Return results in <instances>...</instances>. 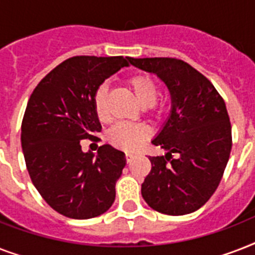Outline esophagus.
Returning a JSON list of instances; mask_svg holds the SVG:
<instances>
[{"instance_id":"1","label":"esophagus","mask_w":255,"mask_h":255,"mask_svg":"<svg viewBox=\"0 0 255 255\" xmlns=\"http://www.w3.org/2000/svg\"><path fill=\"white\" fill-rule=\"evenodd\" d=\"M132 159H133V155L129 153V152H127V153H126V160H127V163H131Z\"/></svg>"}]
</instances>
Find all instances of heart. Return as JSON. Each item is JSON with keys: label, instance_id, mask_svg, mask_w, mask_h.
Listing matches in <instances>:
<instances>
[{"label": "heart", "instance_id": "heart-1", "mask_svg": "<svg viewBox=\"0 0 255 255\" xmlns=\"http://www.w3.org/2000/svg\"><path fill=\"white\" fill-rule=\"evenodd\" d=\"M127 86L136 100L151 112L156 111V102L160 98L159 83L145 73H137L127 79ZM94 111L100 123H108L111 112L108 107V88L106 85L98 87L94 95ZM149 136V129L143 124H118L108 131V141L124 151H135L143 145Z\"/></svg>", "mask_w": 255, "mask_h": 255}]
</instances>
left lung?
Segmentation results:
<instances>
[{"label":"left lung","instance_id":"obj_1","mask_svg":"<svg viewBox=\"0 0 255 255\" xmlns=\"http://www.w3.org/2000/svg\"><path fill=\"white\" fill-rule=\"evenodd\" d=\"M131 65L157 77L172 98L169 119L153 145L165 156H149L151 172L141 196L152 209L184 216L200 209L216 192L232 151L225 102L212 82L176 58H131ZM172 153H177L174 159Z\"/></svg>","mask_w":255,"mask_h":255}]
</instances>
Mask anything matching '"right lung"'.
Wrapping results in <instances>:
<instances>
[{"label": "right lung", "mask_w": 255, "mask_h": 255, "mask_svg": "<svg viewBox=\"0 0 255 255\" xmlns=\"http://www.w3.org/2000/svg\"><path fill=\"white\" fill-rule=\"evenodd\" d=\"M129 62L131 57L69 58L38 83L27 102L21 126L26 168L43 200L66 217H98L115 201L124 153L110 144L96 155L85 153L81 140H99L95 91Z\"/></svg>", "instance_id": "add662e5"}]
</instances>
